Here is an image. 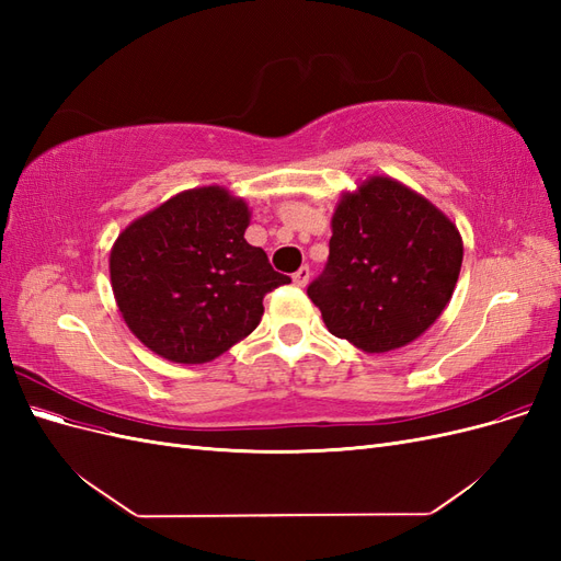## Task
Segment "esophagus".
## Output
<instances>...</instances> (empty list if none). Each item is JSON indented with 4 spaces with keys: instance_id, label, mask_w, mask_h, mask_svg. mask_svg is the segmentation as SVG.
<instances>
[{
    "instance_id": "34e87169",
    "label": "esophagus",
    "mask_w": 561,
    "mask_h": 561,
    "mask_svg": "<svg viewBox=\"0 0 561 561\" xmlns=\"http://www.w3.org/2000/svg\"><path fill=\"white\" fill-rule=\"evenodd\" d=\"M309 278H311V268H309V266H301V268H297L295 274H293V280H295V285H299V287H307Z\"/></svg>"
}]
</instances>
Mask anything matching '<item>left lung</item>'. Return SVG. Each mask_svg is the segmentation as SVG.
<instances>
[{
	"mask_svg": "<svg viewBox=\"0 0 561 561\" xmlns=\"http://www.w3.org/2000/svg\"><path fill=\"white\" fill-rule=\"evenodd\" d=\"M463 241L410 186L371 175L332 215L328 266L309 285L328 330L365 353L412 344L447 309Z\"/></svg>",
	"mask_w": 561,
	"mask_h": 561,
	"instance_id": "8db88e82",
	"label": "left lung"
}]
</instances>
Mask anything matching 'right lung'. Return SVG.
Returning a JSON list of instances; mask_svg holds the SVG:
<instances>
[{"label":"right lung","mask_w":561,"mask_h":561,"mask_svg":"<svg viewBox=\"0 0 561 561\" xmlns=\"http://www.w3.org/2000/svg\"><path fill=\"white\" fill-rule=\"evenodd\" d=\"M250 208L225 186H196L133 219L110 252L116 307L161 358L210 363L260 325L264 295L290 278L245 241Z\"/></svg>","instance_id":"right-lung-1"}]
</instances>
